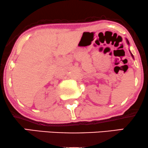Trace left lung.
<instances>
[{
  "label": "left lung",
  "mask_w": 148,
  "mask_h": 148,
  "mask_svg": "<svg viewBox=\"0 0 148 148\" xmlns=\"http://www.w3.org/2000/svg\"><path fill=\"white\" fill-rule=\"evenodd\" d=\"M127 44H128V45H129V44H130V42H129L128 40H127ZM132 57H133V55H132Z\"/></svg>",
  "instance_id": "1"
}]
</instances>
